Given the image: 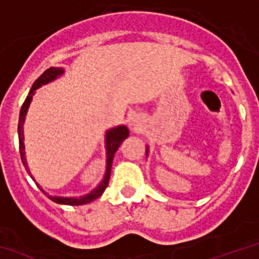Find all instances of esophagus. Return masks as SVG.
Returning a JSON list of instances; mask_svg holds the SVG:
<instances>
[{"mask_svg":"<svg viewBox=\"0 0 259 259\" xmlns=\"http://www.w3.org/2000/svg\"><path fill=\"white\" fill-rule=\"evenodd\" d=\"M134 125H139V123H138V120H134Z\"/></svg>","mask_w":259,"mask_h":259,"instance_id":"obj_1","label":"esophagus"}]
</instances>
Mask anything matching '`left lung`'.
Wrapping results in <instances>:
<instances>
[{
    "mask_svg": "<svg viewBox=\"0 0 259 259\" xmlns=\"http://www.w3.org/2000/svg\"><path fill=\"white\" fill-rule=\"evenodd\" d=\"M148 152H149V148H148V147H147V149H145V153L148 155Z\"/></svg>",
    "mask_w": 259,
    "mask_h": 259,
    "instance_id": "left-lung-1",
    "label": "left lung"
}]
</instances>
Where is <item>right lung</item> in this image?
I'll return each instance as SVG.
<instances>
[{
  "mask_svg": "<svg viewBox=\"0 0 259 259\" xmlns=\"http://www.w3.org/2000/svg\"><path fill=\"white\" fill-rule=\"evenodd\" d=\"M65 74V68L63 67H50L48 68L46 71L39 76V78L33 83V87L29 91V95L26 96V99L23 102L22 107H21V112H19V120H18V140H19V153H21V160H22L23 166L26 168L27 173L31 176V173L29 170V166L26 163V152H25V136H23V124H25V119H26L27 110H29V106L33 100V96L35 94V90L42 87L44 84H48V83L53 82L57 78H59L61 75ZM130 131L125 125H117V127L110 128L108 131L106 132V136H104V144H106V172H104V176L102 179L98 187L94 188L93 191L90 193L84 194V196H79V197H61V196H50L46 192L39 187V189L44 192L51 201L57 202V204L62 205H84L89 204V202L94 201L98 197H100L103 192L106 191L107 185H108V181H110V175H111V166H112V160H114L115 152L117 151V148L120 147V144L123 143L124 139L128 138ZM31 179L34 180V177L31 176ZM35 181V180H34Z\"/></svg>",
  "mask_w": 259,
  "mask_h": 259,
  "instance_id": "right-lung-1",
  "label": "right lung"
}]
</instances>
